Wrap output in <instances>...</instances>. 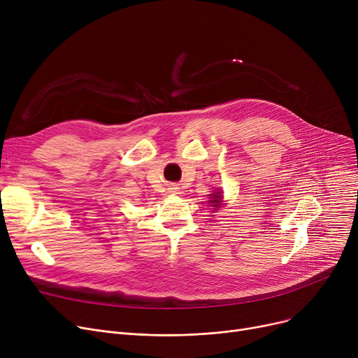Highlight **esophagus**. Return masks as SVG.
<instances>
[{
	"instance_id": "obj_1",
	"label": "esophagus",
	"mask_w": 358,
	"mask_h": 358,
	"mask_svg": "<svg viewBox=\"0 0 358 358\" xmlns=\"http://www.w3.org/2000/svg\"><path fill=\"white\" fill-rule=\"evenodd\" d=\"M168 193L173 194V196H178V194H181V190H180V187H177V185H169Z\"/></svg>"
}]
</instances>
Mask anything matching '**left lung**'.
<instances>
[{
  "label": "left lung",
  "mask_w": 358,
  "mask_h": 358,
  "mask_svg": "<svg viewBox=\"0 0 358 358\" xmlns=\"http://www.w3.org/2000/svg\"><path fill=\"white\" fill-rule=\"evenodd\" d=\"M209 196H210V200L208 203H210L213 212L219 210V208L222 206V192H215L213 194H209Z\"/></svg>",
  "instance_id": "1"
}]
</instances>
